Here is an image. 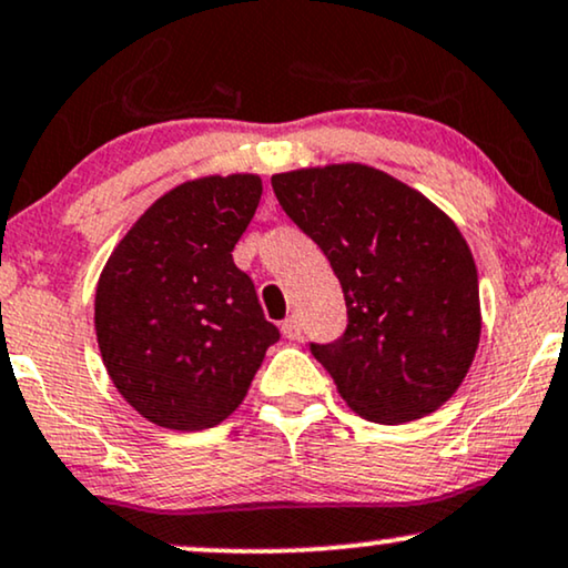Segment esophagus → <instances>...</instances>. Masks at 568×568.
<instances>
[{"label": "esophagus", "mask_w": 568, "mask_h": 568, "mask_svg": "<svg viewBox=\"0 0 568 568\" xmlns=\"http://www.w3.org/2000/svg\"><path fill=\"white\" fill-rule=\"evenodd\" d=\"M283 335L288 339H298L301 337V320L296 314L288 316V320L283 322Z\"/></svg>", "instance_id": "esophagus-1"}]
</instances>
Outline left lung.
Wrapping results in <instances>:
<instances>
[{
  "label": "left lung",
  "mask_w": 568,
  "mask_h": 568,
  "mask_svg": "<svg viewBox=\"0 0 568 568\" xmlns=\"http://www.w3.org/2000/svg\"><path fill=\"white\" fill-rule=\"evenodd\" d=\"M272 189L343 285L347 329L312 343L339 397L384 426L438 410L480 343L478 270L455 221L363 163L275 173Z\"/></svg>",
  "instance_id": "1"
}]
</instances>
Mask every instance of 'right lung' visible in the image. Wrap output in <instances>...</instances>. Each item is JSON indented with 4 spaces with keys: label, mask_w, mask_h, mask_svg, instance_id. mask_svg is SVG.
I'll return each mask as SVG.
<instances>
[{
    "label": "right lung",
    "mask_w": 568,
    "mask_h": 568,
    "mask_svg": "<svg viewBox=\"0 0 568 568\" xmlns=\"http://www.w3.org/2000/svg\"><path fill=\"white\" fill-rule=\"evenodd\" d=\"M260 196L256 173L184 181L138 217L98 277L103 366L119 395L155 426H217L277 343L252 277L231 254Z\"/></svg>",
    "instance_id": "right-lung-1"
}]
</instances>
